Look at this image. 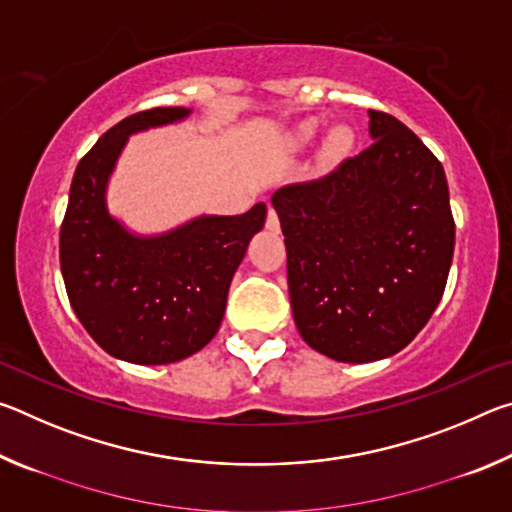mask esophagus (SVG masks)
Returning <instances> with one entry per match:
<instances>
[{"label": "esophagus", "instance_id": "1", "mask_svg": "<svg viewBox=\"0 0 512 512\" xmlns=\"http://www.w3.org/2000/svg\"><path fill=\"white\" fill-rule=\"evenodd\" d=\"M266 230L271 232H280V216L273 210V207H268V214H266Z\"/></svg>", "mask_w": 512, "mask_h": 512}]
</instances>
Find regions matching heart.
<instances>
[{
  "mask_svg": "<svg viewBox=\"0 0 512 512\" xmlns=\"http://www.w3.org/2000/svg\"><path fill=\"white\" fill-rule=\"evenodd\" d=\"M316 128H318L316 121H305V124L298 126L296 142L298 144H307V142L314 140ZM350 146H352V133L345 126H339V128H334V131L329 133V137H327L325 155H327V158H339V155H343L345 151H348Z\"/></svg>",
  "mask_w": 512,
  "mask_h": 512,
  "instance_id": "b5f03b06",
  "label": "heart"
}]
</instances>
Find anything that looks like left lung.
I'll use <instances>...</instances> for the list:
<instances>
[{"label": "left lung", "mask_w": 512, "mask_h": 512, "mask_svg": "<svg viewBox=\"0 0 512 512\" xmlns=\"http://www.w3.org/2000/svg\"><path fill=\"white\" fill-rule=\"evenodd\" d=\"M327 176L273 194L302 339L343 363L406 348L443 298L456 225L443 164L400 119Z\"/></svg>", "instance_id": "1"}]
</instances>
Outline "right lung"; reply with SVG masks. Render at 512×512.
Segmentation results:
<instances>
[{"instance_id":"add662e5","label":"right lung","mask_w":512,"mask_h":512,"mask_svg":"<svg viewBox=\"0 0 512 512\" xmlns=\"http://www.w3.org/2000/svg\"><path fill=\"white\" fill-rule=\"evenodd\" d=\"M189 108H153L112 126L83 155L60 225V271L81 325L112 357L160 366L192 357L219 332L232 275L266 205L142 237L108 212L106 187L128 137L173 124Z\"/></svg>"}]
</instances>
